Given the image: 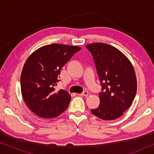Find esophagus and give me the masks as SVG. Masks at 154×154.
Instances as JSON below:
<instances>
[{
	"label": "esophagus",
	"mask_w": 154,
	"mask_h": 154,
	"mask_svg": "<svg viewBox=\"0 0 154 154\" xmlns=\"http://www.w3.org/2000/svg\"><path fill=\"white\" fill-rule=\"evenodd\" d=\"M88 94H89V93H88V92H83V93H81L80 95L83 96V97H87V96H88Z\"/></svg>",
	"instance_id": "esophagus-1"
}]
</instances>
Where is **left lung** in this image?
<instances>
[{
	"label": "left lung",
	"instance_id": "obj_1",
	"mask_svg": "<svg viewBox=\"0 0 154 154\" xmlns=\"http://www.w3.org/2000/svg\"><path fill=\"white\" fill-rule=\"evenodd\" d=\"M91 52L102 85L100 103L92 114L102 120L119 119L132 105L137 92V78L132 63L116 48L104 43L86 45Z\"/></svg>",
	"mask_w": 154,
	"mask_h": 154
}]
</instances>
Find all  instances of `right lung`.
Segmentation results:
<instances>
[{
	"instance_id": "1",
	"label": "right lung",
	"mask_w": 154,
	"mask_h": 154,
	"mask_svg": "<svg viewBox=\"0 0 154 154\" xmlns=\"http://www.w3.org/2000/svg\"><path fill=\"white\" fill-rule=\"evenodd\" d=\"M81 49L53 43L41 47L27 58L21 73V92L26 106L38 116L55 118L68 107L70 94L62 89L56 92L54 87L61 69Z\"/></svg>"
}]
</instances>
